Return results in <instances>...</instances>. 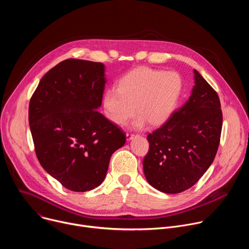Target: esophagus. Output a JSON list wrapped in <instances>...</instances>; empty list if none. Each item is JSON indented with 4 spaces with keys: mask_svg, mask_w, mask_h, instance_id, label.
<instances>
[{
    "mask_svg": "<svg viewBox=\"0 0 249 249\" xmlns=\"http://www.w3.org/2000/svg\"><path fill=\"white\" fill-rule=\"evenodd\" d=\"M126 137H127V140H128V141H130V140H132V139H133L134 135H133V134H131V133H126Z\"/></svg>",
    "mask_w": 249,
    "mask_h": 249,
    "instance_id": "obj_1",
    "label": "esophagus"
}]
</instances>
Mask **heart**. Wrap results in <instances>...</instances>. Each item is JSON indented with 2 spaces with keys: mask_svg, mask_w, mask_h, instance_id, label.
<instances>
[{
  "mask_svg": "<svg viewBox=\"0 0 249 249\" xmlns=\"http://www.w3.org/2000/svg\"><path fill=\"white\" fill-rule=\"evenodd\" d=\"M181 90L182 80L176 72L137 68L119 79L116 89L105 91L104 114L113 124L125 125L136 112L134 127L160 126L172 114Z\"/></svg>",
  "mask_w": 249,
  "mask_h": 249,
  "instance_id": "b5f03b06",
  "label": "heart"
}]
</instances>
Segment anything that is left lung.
Instances as JSON below:
<instances>
[{"label": "left lung", "mask_w": 249, "mask_h": 249, "mask_svg": "<svg viewBox=\"0 0 249 249\" xmlns=\"http://www.w3.org/2000/svg\"><path fill=\"white\" fill-rule=\"evenodd\" d=\"M188 100L149 134L143 168L157 190L176 194L192 187L214 160L223 125L217 92L197 72Z\"/></svg>", "instance_id": "obj_1"}]
</instances>
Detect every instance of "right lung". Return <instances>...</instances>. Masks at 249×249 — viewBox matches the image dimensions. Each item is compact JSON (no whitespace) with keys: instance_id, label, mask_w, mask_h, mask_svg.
Segmentation results:
<instances>
[{"instance_id":"obj_1","label":"right lung","mask_w":249,"mask_h":249,"mask_svg":"<svg viewBox=\"0 0 249 249\" xmlns=\"http://www.w3.org/2000/svg\"><path fill=\"white\" fill-rule=\"evenodd\" d=\"M106 84L102 63L67 59L40 80L28 108L37 159L65 188L99 186L125 134L97 110Z\"/></svg>"}]
</instances>
